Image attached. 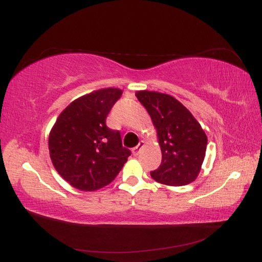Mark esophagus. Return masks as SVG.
<instances>
[{
	"mask_svg": "<svg viewBox=\"0 0 262 262\" xmlns=\"http://www.w3.org/2000/svg\"><path fill=\"white\" fill-rule=\"evenodd\" d=\"M143 146H144V142H143V141H140V143L138 144V146H136V147H134V148L132 149L133 155H134V156H138L139 154H140V150H141V149H142V147H143Z\"/></svg>",
	"mask_w": 262,
	"mask_h": 262,
	"instance_id": "esophagus-1",
	"label": "esophagus"
}]
</instances>
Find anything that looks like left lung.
<instances>
[{"label": "left lung", "instance_id": "8db88e82", "mask_svg": "<svg viewBox=\"0 0 262 262\" xmlns=\"http://www.w3.org/2000/svg\"><path fill=\"white\" fill-rule=\"evenodd\" d=\"M135 95L150 115L161 146L162 162L150 172L152 180L171 186L193 182L201 171L207 144L201 124L171 95L149 91Z\"/></svg>", "mask_w": 262, "mask_h": 262}]
</instances>
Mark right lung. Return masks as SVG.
I'll return each mask as SVG.
<instances>
[{
  "label": "right lung",
  "mask_w": 262,
  "mask_h": 262,
  "mask_svg": "<svg viewBox=\"0 0 262 262\" xmlns=\"http://www.w3.org/2000/svg\"><path fill=\"white\" fill-rule=\"evenodd\" d=\"M119 89H102L77 99L58 116L49 136L50 157L58 173L74 188L94 191L110 184L130 156L107 115L121 98Z\"/></svg>",
  "instance_id": "1"
}]
</instances>
